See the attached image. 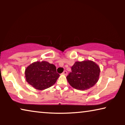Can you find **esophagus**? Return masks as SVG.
Returning <instances> with one entry per match:
<instances>
[{"instance_id": "esophagus-1", "label": "esophagus", "mask_w": 125, "mask_h": 125, "mask_svg": "<svg viewBox=\"0 0 125 125\" xmlns=\"http://www.w3.org/2000/svg\"><path fill=\"white\" fill-rule=\"evenodd\" d=\"M62 74H64V75H67V74H68L67 71H64V72H63Z\"/></svg>"}]
</instances>
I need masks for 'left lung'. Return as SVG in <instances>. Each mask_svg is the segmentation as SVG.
<instances>
[{"instance_id": "8db88e82", "label": "left lung", "mask_w": 125, "mask_h": 125, "mask_svg": "<svg viewBox=\"0 0 125 125\" xmlns=\"http://www.w3.org/2000/svg\"><path fill=\"white\" fill-rule=\"evenodd\" d=\"M71 69L72 72L66 77V79L69 84L76 89H88L98 81L100 69L93 61H77Z\"/></svg>"}]
</instances>
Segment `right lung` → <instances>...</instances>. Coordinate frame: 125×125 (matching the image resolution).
I'll return each mask as SVG.
<instances>
[{
  "instance_id": "right-lung-1",
  "label": "right lung",
  "mask_w": 125,
  "mask_h": 125,
  "mask_svg": "<svg viewBox=\"0 0 125 125\" xmlns=\"http://www.w3.org/2000/svg\"><path fill=\"white\" fill-rule=\"evenodd\" d=\"M25 74L27 83L38 90L52 86L60 76L56 66L47 61L32 63L26 68Z\"/></svg>"
}]
</instances>
